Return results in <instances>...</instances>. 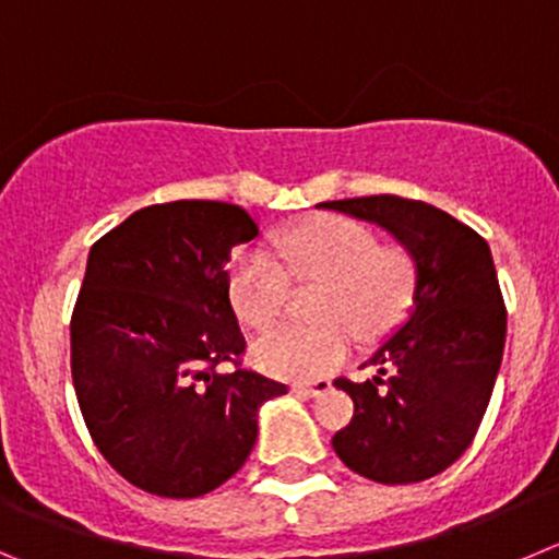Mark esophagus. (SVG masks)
<instances>
[{"label":"esophagus","instance_id":"34e87169","mask_svg":"<svg viewBox=\"0 0 559 559\" xmlns=\"http://www.w3.org/2000/svg\"><path fill=\"white\" fill-rule=\"evenodd\" d=\"M332 390V381L329 379H316V381H294V392L296 395H305V397H316L323 395V392Z\"/></svg>","mask_w":559,"mask_h":559}]
</instances>
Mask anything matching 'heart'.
Instances as JSON below:
<instances>
[{"mask_svg": "<svg viewBox=\"0 0 559 559\" xmlns=\"http://www.w3.org/2000/svg\"><path fill=\"white\" fill-rule=\"evenodd\" d=\"M274 257L243 252L230 269V301L249 329H269L283 316L290 283L316 290L305 326L271 329L252 345V362L283 379H316L337 368L350 350V332L362 340L390 334L412 310L419 260L403 243L379 236L348 216H316L274 241Z\"/></svg>", "mask_w": 559, "mask_h": 559, "instance_id": "obj_1", "label": "heart"}]
</instances>
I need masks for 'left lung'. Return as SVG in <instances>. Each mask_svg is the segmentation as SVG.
Here are the masks:
<instances>
[{
  "mask_svg": "<svg viewBox=\"0 0 559 559\" xmlns=\"http://www.w3.org/2000/svg\"><path fill=\"white\" fill-rule=\"evenodd\" d=\"M376 222L419 260L408 321L376 350L373 379H334L354 417L332 436L348 469L384 486L428 480L464 455L502 365L504 312L486 238L444 211L395 194L321 203Z\"/></svg>",
  "mask_w": 559,
  "mask_h": 559,
  "instance_id": "left-lung-1",
  "label": "left lung"
}]
</instances>
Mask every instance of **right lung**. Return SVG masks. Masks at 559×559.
Instances as JSON below:
<instances>
[{
	"label": "right lung",
	"mask_w": 559,
	"mask_h": 559,
	"mask_svg": "<svg viewBox=\"0 0 559 559\" xmlns=\"http://www.w3.org/2000/svg\"><path fill=\"white\" fill-rule=\"evenodd\" d=\"M254 236L238 205L178 200L90 249L71 316L73 390L106 464L153 497L194 499L230 480L258 439V406L288 392L241 362L225 265Z\"/></svg>",
	"instance_id": "right-lung-1"
}]
</instances>
